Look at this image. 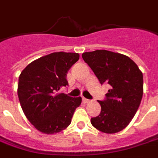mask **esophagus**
I'll return each instance as SVG.
<instances>
[{
  "instance_id": "34e87169",
  "label": "esophagus",
  "mask_w": 158,
  "mask_h": 158,
  "mask_svg": "<svg viewBox=\"0 0 158 158\" xmlns=\"http://www.w3.org/2000/svg\"><path fill=\"white\" fill-rule=\"evenodd\" d=\"M83 101L85 103H89L90 100H88V99H86V98H85V97H83Z\"/></svg>"
}]
</instances>
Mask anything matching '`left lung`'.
<instances>
[{
  "instance_id": "8db88e82",
  "label": "left lung",
  "mask_w": 158,
  "mask_h": 158,
  "mask_svg": "<svg viewBox=\"0 0 158 158\" xmlns=\"http://www.w3.org/2000/svg\"><path fill=\"white\" fill-rule=\"evenodd\" d=\"M101 85L108 84L106 99L99 100L101 111L91 124L108 134L121 131L135 115L143 94V75L135 62L126 55L107 50L82 54Z\"/></svg>"
}]
</instances>
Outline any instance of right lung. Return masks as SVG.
Instances as JSON below:
<instances>
[{
  "instance_id": "obj_1",
  "label": "right lung",
  "mask_w": 158,
  "mask_h": 158,
  "mask_svg": "<svg viewBox=\"0 0 158 158\" xmlns=\"http://www.w3.org/2000/svg\"><path fill=\"white\" fill-rule=\"evenodd\" d=\"M79 58L76 52H52L31 62L20 74V104L26 117L41 132L53 134L67 128L80 106L81 97L59 93L69 85L68 71Z\"/></svg>"
}]
</instances>
